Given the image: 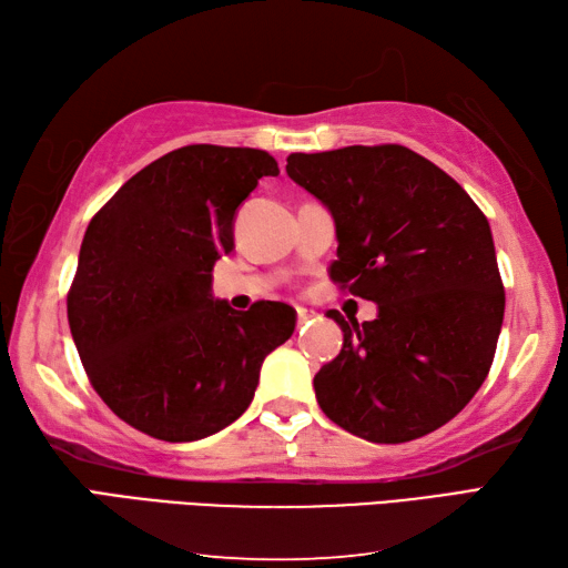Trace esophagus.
Masks as SVG:
<instances>
[{"label":"esophagus","instance_id":"obj_1","mask_svg":"<svg viewBox=\"0 0 568 568\" xmlns=\"http://www.w3.org/2000/svg\"><path fill=\"white\" fill-rule=\"evenodd\" d=\"M311 318H314V311L296 308V323H298V326H306V323H311Z\"/></svg>","mask_w":568,"mask_h":568}]
</instances>
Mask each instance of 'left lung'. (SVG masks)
<instances>
[{
  "label": "left lung",
  "mask_w": 568,
  "mask_h": 568,
  "mask_svg": "<svg viewBox=\"0 0 568 568\" xmlns=\"http://www.w3.org/2000/svg\"><path fill=\"white\" fill-rule=\"evenodd\" d=\"M288 179L328 207L331 280L377 318H328L338 357L314 377L323 414L373 444H404L454 419L488 377L505 316L488 217L407 146L288 154Z\"/></svg>",
  "instance_id": "1"
}]
</instances>
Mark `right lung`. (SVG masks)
Masks as SVG:
<instances>
[{
	"mask_svg": "<svg viewBox=\"0 0 568 568\" xmlns=\"http://www.w3.org/2000/svg\"><path fill=\"white\" fill-rule=\"evenodd\" d=\"M262 149L191 144L152 161L90 220L68 323L90 385L134 429L199 442L250 407L260 367L292 338L296 311L213 298V264L262 176Z\"/></svg>",
	"mask_w": 568,
	"mask_h": 568,
	"instance_id": "add662e5",
	"label": "right lung"
}]
</instances>
